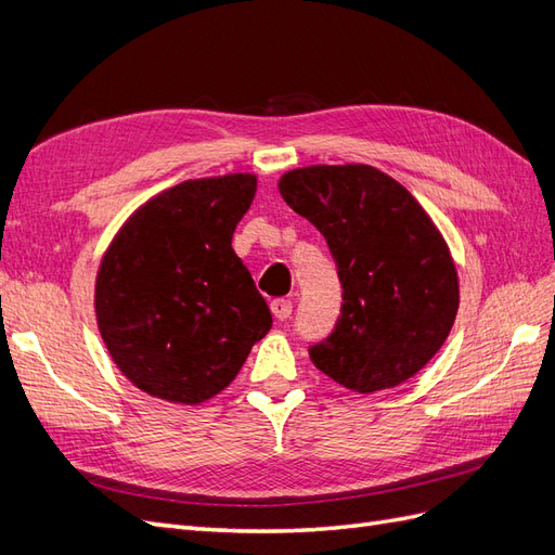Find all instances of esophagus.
I'll list each match as a JSON object with an SVG mask.
<instances>
[{"label": "esophagus", "instance_id": "obj_1", "mask_svg": "<svg viewBox=\"0 0 555 555\" xmlns=\"http://www.w3.org/2000/svg\"><path fill=\"white\" fill-rule=\"evenodd\" d=\"M292 300L289 298H275V300H271V312L275 314V319H289V314H292Z\"/></svg>", "mask_w": 555, "mask_h": 555}]
</instances>
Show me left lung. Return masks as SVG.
Returning a JSON list of instances; mask_svg holds the SVG:
<instances>
[{"instance_id": "obj_1", "label": "left lung", "mask_w": 555, "mask_h": 555, "mask_svg": "<svg viewBox=\"0 0 555 555\" xmlns=\"http://www.w3.org/2000/svg\"><path fill=\"white\" fill-rule=\"evenodd\" d=\"M278 190L338 263L343 308L312 363L359 393L391 389L438 354L459 312V273L438 227L391 176L367 164L304 166Z\"/></svg>"}]
</instances>
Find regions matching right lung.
Masks as SVG:
<instances>
[{
	"label": "right lung",
	"instance_id": "right-lung-1",
	"mask_svg": "<svg viewBox=\"0 0 555 555\" xmlns=\"http://www.w3.org/2000/svg\"><path fill=\"white\" fill-rule=\"evenodd\" d=\"M257 176L184 180L133 212L102 257L96 326L120 373L153 398L198 405L236 379L273 317L231 238Z\"/></svg>",
	"mask_w": 555,
	"mask_h": 555
}]
</instances>
